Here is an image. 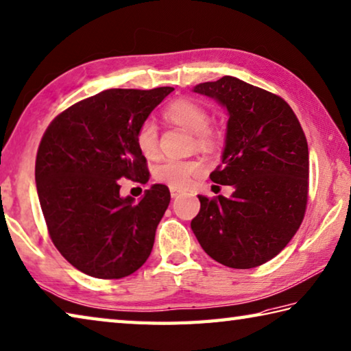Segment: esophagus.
Masks as SVG:
<instances>
[{
    "label": "esophagus",
    "mask_w": 351,
    "mask_h": 351,
    "mask_svg": "<svg viewBox=\"0 0 351 351\" xmlns=\"http://www.w3.org/2000/svg\"><path fill=\"white\" fill-rule=\"evenodd\" d=\"M181 193H182V190L175 189V187H170V195H171V197H178Z\"/></svg>",
    "instance_id": "1"
}]
</instances>
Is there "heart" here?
I'll use <instances>...</instances> for the list:
<instances>
[{"mask_svg": "<svg viewBox=\"0 0 351 351\" xmlns=\"http://www.w3.org/2000/svg\"><path fill=\"white\" fill-rule=\"evenodd\" d=\"M162 118L165 123L178 125L181 129L192 132L193 143L197 149L212 150L218 138L208 125L210 113L201 103L190 98H178L164 107ZM136 147L145 158H155L158 155V129L154 121L145 119L138 127L135 135ZM202 171V162L197 159H169L159 164L155 169V180L167 184L170 187H187L193 176Z\"/></svg>", "mask_w": 351, "mask_h": 351, "instance_id": "heart-1", "label": "heart"}]
</instances>
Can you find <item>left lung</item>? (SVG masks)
I'll return each mask as SVG.
<instances>
[{
  "label": "left lung",
  "mask_w": 351,
  "mask_h": 351,
  "mask_svg": "<svg viewBox=\"0 0 351 351\" xmlns=\"http://www.w3.org/2000/svg\"><path fill=\"white\" fill-rule=\"evenodd\" d=\"M193 92L228 112L222 164L210 173L230 197L199 195L192 230L210 258L253 269L275 258L295 237L308 197V145L285 101L234 76L201 82Z\"/></svg>",
  "instance_id": "1"
}]
</instances>
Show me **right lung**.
Wrapping results in <instances>:
<instances>
[{"mask_svg": "<svg viewBox=\"0 0 351 351\" xmlns=\"http://www.w3.org/2000/svg\"><path fill=\"white\" fill-rule=\"evenodd\" d=\"M173 87L109 88L61 112L38 147L35 181L47 230L75 269L99 279L132 275L150 256L169 189L139 201L119 195L121 178L145 184L138 127Z\"/></svg>", "mask_w": 351, "mask_h": 351, "instance_id": "1", "label": "right lung"}]
</instances>
